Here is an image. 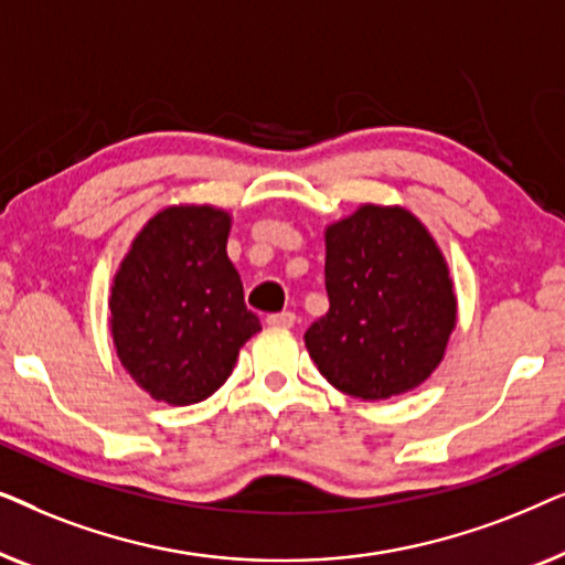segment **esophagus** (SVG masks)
I'll return each instance as SVG.
<instances>
[{
	"instance_id": "34e87169",
	"label": "esophagus",
	"mask_w": 565,
	"mask_h": 565,
	"mask_svg": "<svg viewBox=\"0 0 565 565\" xmlns=\"http://www.w3.org/2000/svg\"><path fill=\"white\" fill-rule=\"evenodd\" d=\"M267 323L275 329H290L296 323V313L292 311H280V313H269Z\"/></svg>"
}]
</instances>
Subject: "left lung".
<instances>
[{"mask_svg":"<svg viewBox=\"0 0 565 565\" xmlns=\"http://www.w3.org/2000/svg\"><path fill=\"white\" fill-rule=\"evenodd\" d=\"M329 311L306 331L321 375L347 396L383 401L427 381L455 327L450 273L404 207L362 205L327 228Z\"/></svg>","mask_w":565,"mask_h":565,"instance_id":"1","label":"left lung"}]
</instances>
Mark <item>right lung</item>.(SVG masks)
<instances>
[{"label": "right lung", "instance_id": "right-lung-1", "mask_svg": "<svg viewBox=\"0 0 565 565\" xmlns=\"http://www.w3.org/2000/svg\"><path fill=\"white\" fill-rule=\"evenodd\" d=\"M228 228V213L215 207H167L146 223L115 275V350L157 401L188 406L213 396L262 329L226 254Z\"/></svg>", "mask_w": 565, "mask_h": 565}]
</instances>
